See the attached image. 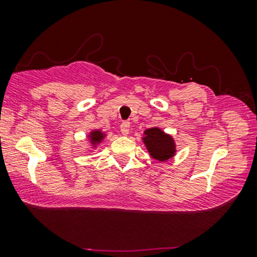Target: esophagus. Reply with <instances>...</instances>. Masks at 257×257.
<instances>
[{
  "label": "esophagus",
  "instance_id": "esophagus-1",
  "mask_svg": "<svg viewBox=\"0 0 257 257\" xmlns=\"http://www.w3.org/2000/svg\"><path fill=\"white\" fill-rule=\"evenodd\" d=\"M120 132L122 136H127L130 133V122L128 121H122L120 125Z\"/></svg>",
  "mask_w": 257,
  "mask_h": 257
}]
</instances>
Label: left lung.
Here are the masks:
<instances>
[{
    "mask_svg": "<svg viewBox=\"0 0 257 257\" xmlns=\"http://www.w3.org/2000/svg\"><path fill=\"white\" fill-rule=\"evenodd\" d=\"M142 139L150 156L158 161L164 163L177 154V144L173 137L157 126L145 130Z\"/></svg>",
    "mask_w": 257,
    "mask_h": 257,
    "instance_id": "obj_1",
    "label": "left lung"
}]
</instances>
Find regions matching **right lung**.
I'll return each instance as SVG.
<instances>
[{
  "label": "right lung",
  "instance_id": "1",
  "mask_svg": "<svg viewBox=\"0 0 257 257\" xmlns=\"http://www.w3.org/2000/svg\"><path fill=\"white\" fill-rule=\"evenodd\" d=\"M105 137H106V133L101 131V130L94 128L92 131H90L89 135H87V142L90 144L87 152H92V151L96 150L97 147L100 145L101 142L105 139Z\"/></svg>",
  "mask_w": 257,
  "mask_h": 257
}]
</instances>
